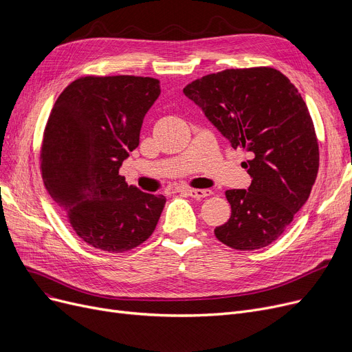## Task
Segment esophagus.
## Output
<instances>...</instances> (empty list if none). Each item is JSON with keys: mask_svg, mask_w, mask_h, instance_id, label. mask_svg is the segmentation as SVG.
I'll list each match as a JSON object with an SVG mask.
<instances>
[{"mask_svg": "<svg viewBox=\"0 0 352 352\" xmlns=\"http://www.w3.org/2000/svg\"><path fill=\"white\" fill-rule=\"evenodd\" d=\"M184 191H186L191 198H195V199L206 198V197L212 194L211 190H191V188H188V190H184Z\"/></svg>", "mask_w": 352, "mask_h": 352, "instance_id": "obj_1", "label": "esophagus"}]
</instances>
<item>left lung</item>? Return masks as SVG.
<instances>
[{
	"label": "left lung",
	"mask_w": 352,
	"mask_h": 352,
	"mask_svg": "<svg viewBox=\"0 0 352 352\" xmlns=\"http://www.w3.org/2000/svg\"><path fill=\"white\" fill-rule=\"evenodd\" d=\"M184 94L234 150L251 154L244 162L251 186L226 191L231 217L215 236L239 251L270 245L305 204L318 173V142L305 101L270 67L210 74Z\"/></svg>",
	"instance_id": "obj_1"
}]
</instances>
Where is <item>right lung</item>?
Here are the masks:
<instances>
[{"instance_id": "1", "label": "right lung", "mask_w": 352, "mask_h": 352, "mask_svg": "<svg viewBox=\"0 0 352 352\" xmlns=\"http://www.w3.org/2000/svg\"><path fill=\"white\" fill-rule=\"evenodd\" d=\"M161 94L150 77H82L55 101L41 148L44 186L88 245L124 252L150 236L166 198L128 186L122 162L140 145Z\"/></svg>"}]
</instances>
